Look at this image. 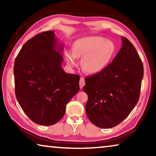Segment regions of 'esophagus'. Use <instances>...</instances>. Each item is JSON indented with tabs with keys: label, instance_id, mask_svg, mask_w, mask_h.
<instances>
[{
	"label": "esophagus",
	"instance_id": "34e87169",
	"mask_svg": "<svg viewBox=\"0 0 156 156\" xmlns=\"http://www.w3.org/2000/svg\"><path fill=\"white\" fill-rule=\"evenodd\" d=\"M84 84H85V81H84V78L82 77L80 79V89L83 87V86L84 85Z\"/></svg>",
	"mask_w": 156,
	"mask_h": 156
}]
</instances>
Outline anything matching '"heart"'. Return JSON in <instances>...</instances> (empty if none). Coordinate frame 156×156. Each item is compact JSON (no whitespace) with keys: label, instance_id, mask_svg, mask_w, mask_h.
I'll return each instance as SVG.
<instances>
[{"label":"heart","instance_id":"1","mask_svg":"<svg viewBox=\"0 0 156 156\" xmlns=\"http://www.w3.org/2000/svg\"><path fill=\"white\" fill-rule=\"evenodd\" d=\"M114 43L101 36L84 37L76 41L72 52H66L68 64L75 66L76 58H83L81 65L84 72L95 74L103 71L114 55Z\"/></svg>","mask_w":156,"mask_h":156}]
</instances>
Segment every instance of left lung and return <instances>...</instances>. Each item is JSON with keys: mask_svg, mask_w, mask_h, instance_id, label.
Here are the masks:
<instances>
[{"mask_svg": "<svg viewBox=\"0 0 156 156\" xmlns=\"http://www.w3.org/2000/svg\"><path fill=\"white\" fill-rule=\"evenodd\" d=\"M144 75L142 60L128 39L122 36V47L103 71L85 78L86 113L102 129L112 128L127 117L138 102Z\"/></svg>", "mask_w": 156, "mask_h": 156, "instance_id": "1", "label": "left lung"}]
</instances>
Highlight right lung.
Listing matches in <instances>:
<instances>
[{
  "instance_id": "obj_1",
  "label": "right lung",
  "mask_w": 156,
  "mask_h": 156,
  "mask_svg": "<svg viewBox=\"0 0 156 156\" xmlns=\"http://www.w3.org/2000/svg\"><path fill=\"white\" fill-rule=\"evenodd\" d=\"M62 51L54 31H43L26 42L15 59L16 96L26 115L38 125L58 122L80 89L79 76L63 70Z\"/></svg>"
}]
</instances>
